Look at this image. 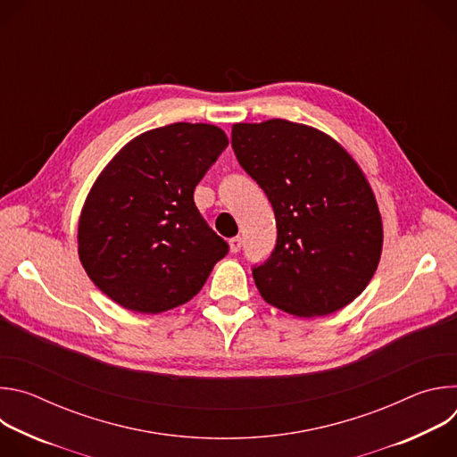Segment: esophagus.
Masks as SVG:
<instances>
[{"label": "esophagus", "instance_id": "obj_1", "mask_svg": "<svg viewBox=\"0 0 457 457\" xmlns=\"http://www.w3.org/2000/svg\"><path fill=\"white\" fill-rule=\"evenodd\" d=\"M240 247H242V238H240V237L229 238V251H231V253H238Z\"/></svg>", "mask_w": 457, "mask_h": 457}]
</instances>
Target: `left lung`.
Returning <instances> with one entry per match:
<instances>
[{"label": "left lung", "mask_w": 457, "mask_h": 457, "mask_svg": "<svg viewBox=\"0 0 457 457\" xmlns=\"http://www.w3.org/2000/svg\"><path fill=\"white\" fill-rule=\"evenodd\" d=\"M231 146L277 219L273 253L251 268L262 298L303 318L351 303L383 244L374 193L354 159L329 136L284 119L233 124Z\"/></svg>", "instance_id": "left-lung-1"}]
</instances>
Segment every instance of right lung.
<instances>
[{
  "label": "right lung",
  "mask_w": 457,
  "mask_h": 457,
  "mask_svg": "<svg viewBox=\"0 0 457 457\" xmlns=\"http://www.w3.org/2000/svg\"><path fill=\"white\" fill-rule=\"evenodd\" d=\"M228 137L213 124L175 122L136 137L104 168L79 219L90 280L124 309L157 314L186 303L229 245L193 191Z\"/></svg>",
  "instance_id": "obj_1"
}]
</instances>
